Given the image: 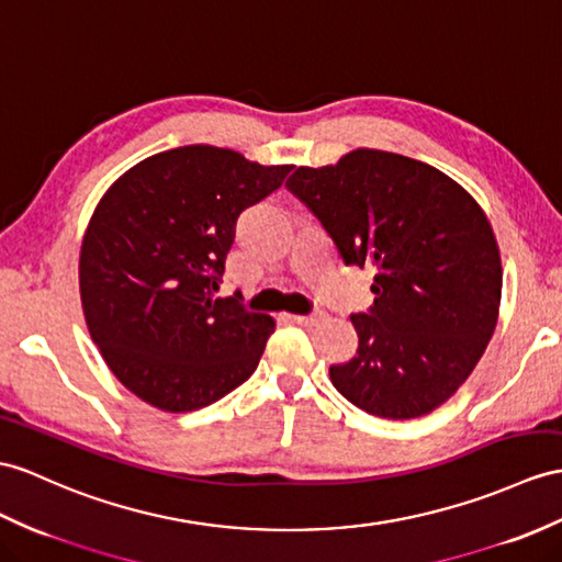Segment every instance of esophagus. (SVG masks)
<instances>
[{"mask_svg": "<svg viewBox=\"0 0 562 562\" xmlns=\"http://www.w3.org/2000/svg\"><path fill=\"white\" fill-rule=\"evenodd\" d=\"M295 324H303V326H319L326 322V314L324 312H314V314H295L293 317Z\"/></svg>", "mask_w": 562, "mask_h": 562, "instance_id": "1", "label": "esophagus"}]
</instances>
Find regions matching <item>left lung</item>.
Instances as JSON below:
<instances>
[{
  "label": "left lung",
  "instance_id": "1",
  "mask_svg": "<svg viewBox=\"0 0 562 562\" xmlns=\"http://www.w3.org/2000/svg\"><path fill=\"white\" fill-rule=\"evenodd\" d=\"M285 186L346 265L376 269L374 305L350 317L358 352L331 364V384L369 415H429L468 381L496 328L503 269L484 210L429 164L367 147L297 167Z\"/></svg>",
  "mask_w": 562,
  "mask_h": 562
}]
</instances>
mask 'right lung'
<instances>
[{
  "label": "right lung",
  "mask_w": 562,
  "mask_h": 562,
  "mask_svg": "<svg viewBox=\"0 0 562 562\" xmlns=\"http://www.w3.org/2000/svg\"><path fill=\"white\" fill-rule=\"evenodd\" d=\"M291 169L186 145L135 164L102 195L80 245V303L106 367L140 401L190 413L257 369L277 324L214 291L240 212Z\"/></svg>",
  "instance_id": "obj_1"
}]
</instances>
